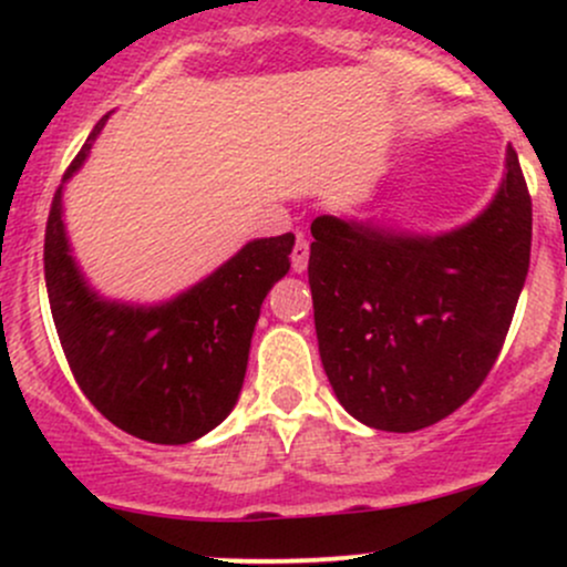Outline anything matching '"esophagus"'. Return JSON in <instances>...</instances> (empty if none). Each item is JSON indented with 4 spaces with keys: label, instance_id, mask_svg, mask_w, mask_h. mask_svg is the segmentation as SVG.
Returning <instances> with one entry per match:
<instances>
[{
    "label": "esophagus",
    "instance_id": "esophagus-1",
    "mask_svg": "<svg viewBox=\"0 0 567 567\" xmlns=\"http://www.w3.org/2000/svg\"><path fill=\"white\" fill-rule=\"evenodd\" d=\"M290 261H292V271H296V275H301V271H306V266H309V239H306L303 234H298Z\"/></svg>",
    "mask_w": 567,
    "mask_h": 567
}]
</instances>
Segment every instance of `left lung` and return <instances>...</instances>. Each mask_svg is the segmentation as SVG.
Segmentation results:
<instances>
[{
    "mask_svg": "<svg viewBox=\"0 0 567 567\" xmlns=\"http://www.w3.org/2000/svg\"><path fill=\"white\" fill-rule=\"evenodd\" d=\"M530 231V194L512 146L496 199L442 237L311 220L315 328L338 402L381 432H419L464 405L509 333Z\"/></svg>",
    "mask_w": 567,
    "mask_h": 567,
    "instance_id": "8db88e82",
    "label": "left lung"
}]
</instances>
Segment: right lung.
Returning <instances> with one entry per match:
<instances>
[{
  "instance_id": "1",
  "label": "right lung",
  "mask_w": 567,
  "mask_h": 567,
  "mask_svg": "<svg viewBox=\"0 0 567 567\" xmlns=\"http://www.w3.org/2000/svg\"><path fill=\"white\" fill-rule=\"evenodd\" d=\"M101 120L63 181L87 157ZM296 237L247 243L231 261L171 303L101 301L69 256L61 186L44 229V279L63 354L103 419L133 437L186 445L216 429L237 405L247 351L266 292L290 269Z\"/></svg>"
}]
</instances>
